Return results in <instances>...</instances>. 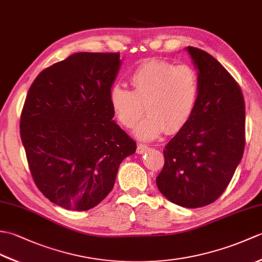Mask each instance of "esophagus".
I'll return each mask as SVG.
<instances>
[{
	"label": "esophagus",
	"mask_w": 262,
	"mask_h": 262,
	"mask_svg": "<svg viewBox=\"0 0 262 262\" xmlns=\"http://www.w3.org/2000/svg\"><path fill=\"white\" fill-rule=\"evenodd\" d=\"M148 149H149V147L147 145H145V144H140V145H138L136 148V152H137V154H143V153L147 152Z\"/></svg>",
	"instance_id": "obj_1"
}]
</instances>
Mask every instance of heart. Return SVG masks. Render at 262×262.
I'll return each instance as SVG.
<instances>
[{
    "label": "heart",
    "mask_w": 262,
    "mask_h": 262,
    "mask_svg": "<svg viewBox=\"0 0 262 262\" xmlns=\"http://www.w3.org/2000/svg\"><path fill=\"white\" fill-rule=\"evenodd\" d=\"M132 91L115 85L109 93L111 110L122 126L134 127L144 113L147 116L135 129L143 141H152L163 132L177 133L185 126L196 108L199 77L188 64L174 65L149 59L129 75Z\"/></svg>",
    "instance_id": "heart-1"
}]
</instances>
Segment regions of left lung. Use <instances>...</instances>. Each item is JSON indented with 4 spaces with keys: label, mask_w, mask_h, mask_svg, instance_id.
<instances>
[{
    "label": "left lung",
    "mask_w": 262,
    "mask_h": 262,
    "mask_svg": "<svg viewBox=\"0 0 262 262\" xmlns=\"http://www.w3.org/2000/svg\"><path fill=\"white\" fill-rule=\"evenodd\" d=\"M187 52L198 70L199 97L191 118L166 144L160 192L186 208L214 203L241 162L246 105L240 86L219 60L202 49Z\"/></svg>",
    "instance_id": "1"
}]
</instances>
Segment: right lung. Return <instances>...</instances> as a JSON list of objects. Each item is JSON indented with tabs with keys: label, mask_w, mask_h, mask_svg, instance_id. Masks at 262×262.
Returning a JSON list of instances; mask_svg holds the SVG:
<instances>
[{
	"label": "right lung",
	"mask_w": 262,
	"mask_h": 262,
	"mask_svg": "<svg viewBox=\"0 0 262 262\" xmlns=\"http://www.w3.org/2000/svg\"><path fill=\"white\" fill-rule=\"evenodd\" d=\"M119 53H76L40 72L28 91L20 135L36 186L71 210L93 208L113 190L136 143L116 124L109 93Z\"/></svg>",
	"instance_id": "right-lung-1"
}]
</instances>
